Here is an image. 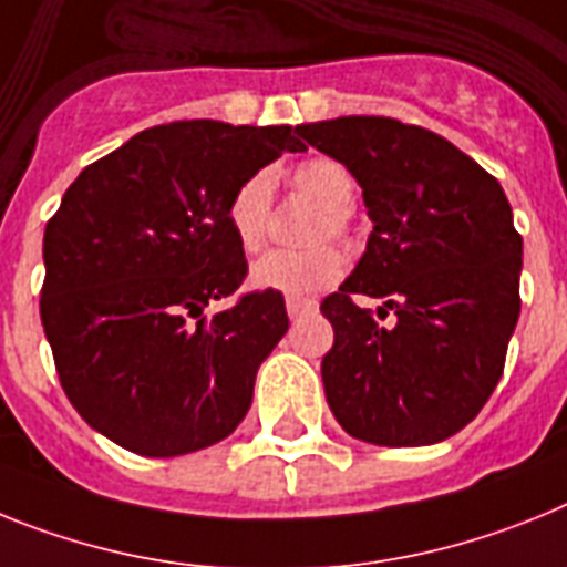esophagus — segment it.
I'll use <instances>...</instances> for the list:
<instances>
[{
  "label": "esophagus",
  "instance_id": "esophagus-1",
  "mask_svg": "<svg viewBox=\"0 0 567 567\" xmlns=\"http://www.w3.org/2000/svg\"><path fill=\"white\" fill-rule=\"evenodd\" d=\"M285 308H288L290 319H299V317H305V313H311L313 308H317V302H311V299L288 297V299H285Z\"/></svg>",
  "mask_w": 567,
  "mask_h": 567
}]
</instances>
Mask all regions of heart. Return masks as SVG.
I'll return each mask as SVG.
<instances>
[{"mask_svg": "<svg viewBox=\"0 0 567 567\" xmlns=\"http://www.w3.org/2000/svg\"><path fill=\"white\" fill-rule=\"evenodd\" d=\"M290 188L319 205L317 223L311 228V243L348 245L353 236L351 205L357 199L353 174L333 156H311L290 167ZM274 176L256 171L245 176L228 196L225 223L236 245L245 254H256L268 239L270 214H274ZM344 259L333 245H313L308 250H270L250 268V282L262 290H277L288 297H308L328 288L342 277Z\"/></svg>", "mask_w": 567, "mask_h": 567, "instance_id": "heart-1", "label": "heart"}]
</instances>
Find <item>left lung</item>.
Wrapping results in <instances>:
<instances>
[{
  "label": "left lung",
  "instance_id": "left-lung-1",
  "mask_svg": "<svg viewBox=\"0 0 567 567\" xmlns=\"http://www.w3.org/2000/svg\"><path fill=\"white\" fill-rule=\"evenodd\" d=\"M299 131L357 176L373 219L357 270L319 305L328 405L373 445L447 440L494 393L519 319L522 236L502 185L445 136L388 116ZM359 296L385 298L394 322L382 329Z\"/></svg>",
  "mask_w": 567,
  "mask_h": 567
}]
</instances>
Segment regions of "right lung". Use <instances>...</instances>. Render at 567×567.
Returning <instances> with one entry per match:
<instances>
[{
	"label": "right lung",
	"instance_id": "right-lung-1",
	"mask_svg": "<svg viewBox=\"0 0 567 567\" xmlns=\"http://www.w3.org/2000/svg\"><path fill=\"white\" fill-rule=\"evenodd\" d=\"M299 127L185 120L87 165L45 225L42 328L79 416L140 456H182L236 431L262 359L288 331L248 277L225 205L259 167L305 151ZM235 305L214 318L210 301Z\"/></svg>",
	"mask_w": 567,
	"mask_h": 567
}]
</instances>
